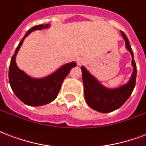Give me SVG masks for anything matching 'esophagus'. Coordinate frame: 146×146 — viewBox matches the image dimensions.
I'll list each match as a JSON object with an SVG mask.
<instances>
[{
    "mask_svg": "<svg viewBox=\"0 0 146 146\" xmlns=\"http://www.w3.org/2000/svg\"><path fill=\"white\" fill-rule=\"evenodd\" d=\"M85 63H86V61L84 60V58H79L78 61V65H80V66H81V65H84Z\"/></svg>",
    "mask_w": 146,
    "mask_h": 146,
    "instance_id": "obj_1",
    "label": "esophagus"
}]
</instances>
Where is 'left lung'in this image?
<instances>
[{"mask_svg": "<svg viewBox=\"0 0 146 146\" xmlns=\"http://www.w3.org/2000/svg\"><path fill=\"white\" fill-rule=\"evenodd\" d=\"M120 33L125 40L126 48L132 56L133 72L127 83L116 88H108L101 84L85 67H81L86 102L91 108L100 113H110L119 109L128 100L135 88L137 69L133 57V52L126 34L122 31Z\"/></svg>", "mask_w": 146, "mask_h": 146, "instance_id": "1", "label": "left lung"}]
</instances>
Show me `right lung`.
Masks as SVG:
<instances>
[{"mask_svg": "<svg viewBox=\"0 0 146 146\" xmlns=\"http://www.w3.org/2000/svg\"><path fill=\"white\" fill-rule=\"evenodd\" d=\"M50 24H41L33 27L25 34L18 45L11 58L9 68V81L13 93L23 103L28 106L39 107L49 104L57 98L65 80L72 68L76 67L75 62L61 66L48 76L35 78L20 70L16 63V56L23 45L25 38L33 31L48 29Z\"/></svg>", "mask_w": 146, "mask_h": 146, "instance_id": "right-lung-1", "label": "right lung"}]
</instances>
